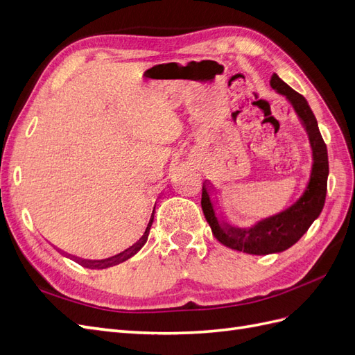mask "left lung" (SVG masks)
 <instances>
[{"mask_svg":"<svg viewBox=\"0 0 355 355\" xmlns=\"http://www.w3.org/2000/svg\"><path fill=\"white\" fill-rule=\"evenodd\" d=\"M271 87L292 103L308 135L311 153H313V166L302 196L286 210L256 222L250 228L232 227L219 218L214 206L218 201L214 200L216 197L211 198V192L214 191L209 180H204L201 196L204 216L216 240L232 250L261 256L284 252L300 240L324 207L329 176L327 148L306 99L287 85L277 73L272 75Z\"/></svg>","mask_w":355,"mask_h":355,"instance_id":"8db88e82","label":"left lung"}]
</instances>
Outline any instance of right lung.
I'll return each mask as SVG.
<instances>
[{
    "mask_svg": "<svg viewBox=\"0 0 355 355\" xmlns=\"http://www.w3.org/2000/svg\"><path fill=\"white\" fill-rule=\"evenodd\" d=\"M154 213H155V206H154V210H153V214H151V218H149V222H148V227H146V230H145V232H144V235L141 239H139L133 245H130L128 247V249H125L124 252H120L118 254H114V256H111V257H106V259H101V261H92V259H81V257H77V256H72V254H68V253H65V252H62V250H59V249H56V250H59L63 256H67V257H71V259H73L75 262H78L80 265H83V266H85V268H89V270H106V268H111V266H115V265H118V263H121V262H124V261H127V259H130L132 256H135L139 250L142 249V247L145 245V243H146V240H148V235H149V230H151V225H153V222H154Z\"/></svg>",
    "mask_w": 355,
    "mask_h": 355,
    "instance_id": "right-lung-1",
    "label": "right lung"
}]
</instances>
